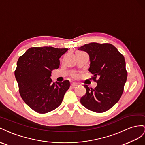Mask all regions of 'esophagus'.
<instances>
[{
    "label": "esophagus",
    "instance_id": "esophagus-1",
    "mask_svg": "<svg viewBox=\"0 0 145 145\" xmlns=\"http://www.w3.org/2000/svg\"><path fill=\"white\" fill-rule=\"evenodd\" d=\"M71 87L72 88H75V87H76L77 86V84H75V83H72L71 84Z\"/></svg>",
    "mask_w": 145,
    "mask_h": 145
}]
</instances>
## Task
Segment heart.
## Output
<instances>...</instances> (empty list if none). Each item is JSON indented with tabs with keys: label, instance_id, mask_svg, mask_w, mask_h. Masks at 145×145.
Returning <instances> with one entry per match:
<instances>
[{
	"label": "heart",
	"instance_id": "b5f03b06",
	"mask_svg": "<svg viewBox=\"0 0 145 145\" xmlns=\"http://www.w3.org/2000/svg\"><path fill=\"white\" fill-rule=\"evenodd\" d=\"M72 77L74 78H76L78 77V74L77 73H74L72 74Z\"/></svg>",
	"mask_w": 145,
	"mask_h": 145
}]
</instances>
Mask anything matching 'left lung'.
<instances>
[{
  "label": "left lung",
  "instance_id": "1",
  "mask_svg": "<svg viewBox=\"0 0 145 145\" xmlns=\"http://www.w3.org/2000/svg\"><path fill=\"white\" fill-rule=\"evenodd\" d=\"M78 49L89 54V71L93 75L92 79L97 83L93 89L84 86L86 93L80 102L90 110L104 112L116 104L123 93L127 76L125 57L110 44L92 42Z\"/></svg>",
  "mask_w": 145,
  "mask_h": 145
}]
</instances>
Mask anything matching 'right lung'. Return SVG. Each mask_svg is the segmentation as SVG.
Masks as SVG:
<instances>
[{
	"mask_svg": "<svg viewBox=\"0 0 145 145\" xmlns=\"http://www.w3.org/2000/svg\"><path fill=\"white\" fill-rule=\"evenodd\" d=\"M68 48L31 47L20 56L14 71L20 95L31 109L45 114L56 109L69 87L68 80L53 82L52 71L59 67V58Z\"/></svg>",
	"mask_w": 145,
	"mask_h": 145,
	"instance_id": "1",
	"label": "right lung"
}]
</instances>
